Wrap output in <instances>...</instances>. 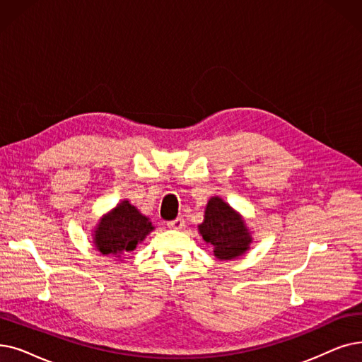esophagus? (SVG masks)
Segmentation results:
<instances>
[{"instance_id":"1","label":"esophagus","mask_w":362,"mask_h":362,"mask_svg":"<svg viewBox=\"0 0 362 362\" xmlns=\"http://www.w3.org/2000/svg\"><path fill=\"white\" fill-rule=\"evenodd\" d=\"M167 226H168L170 229L180 230V229H183V226H185V222H183V218L177 217V218H175V220H171V222H168V223H167Z\"/></svg>"}]
</instances>
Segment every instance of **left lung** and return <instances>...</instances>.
<instances>
[{
  "label": "left lung",
  "mask_w": 362,
  "mask_h": 362,
  "mask_svg": "<svg viewBox=\"0 0 362 362\" xmlns=\"http://www.w3.org/2000/svg\"><path fill=\"white\" fill-rule=\"evenodd\" d=\"M198 232L204 243L213 247L214 257L222 262L245 255L253 243L243 214L217 195L209 199Z\"/></svg>",
  "instance_id": "1"
}]
</instances>
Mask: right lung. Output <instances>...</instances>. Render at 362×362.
Returning <instances> with one entry per match:
<instances>
[{
    "label": "right lung",
    "mask_w": 362,
    "mask_h": 362,
    "mask_svg": "<svg viewBox=\"0 0 362 362\" xmlns=\"http://www.w3.org/2000/svg\"><path fill=\"white\" fill-rule=\"evenodd\" d=\"M153 230L151 218L140 213L129 199H122L103 214L94 226L93 244L103 256L121 260L125 253L136 250Z\"/></svg>",
    "instance_id": "1"
}]
</instances>
